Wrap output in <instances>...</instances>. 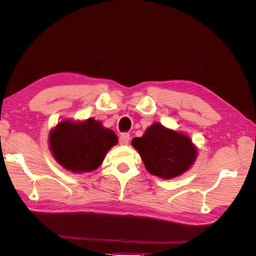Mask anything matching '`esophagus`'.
<instances>
[{"label": "esophagus", "instance_id": "1", "mask_svg": "<svg viewBox=\"0 0 256 256\" xmlns=\"http://www.w3.org/2000/svg\"><path fill=\"white\" fill-rule=\"evenodd\" d=\"M130 140V136L128 134H122L120 138V145H127Z\"/></svg>", "mask_w": 256, "mask_h": 256}]
</instances>
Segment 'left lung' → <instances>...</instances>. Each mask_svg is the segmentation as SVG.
<instances>
[{"mask_svg":"<svg viewBox=\"0 0 256 256\" xmlns=\"http://www.w3.org/2000/svg\"><path fill=\"white\" fill-rule=\"evenodd\" d=\"M131 145L140 154L147 172L162 180H173L189 171L198 154L187 134L160 122H154Z\"/></svg>","mask_w":256,"mask_h":256,"instance_id":"8db88e82","label":"left lung"}]
</instances>
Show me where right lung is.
I'll return each instance as SVG.
<instances>
[{"mask_svg": "<svg viewBox=\"0 0 256 256\" xmlns=\"http://www.w3.org/2000/svg\"><path fill=\"white\" fill-rule=\"evenodd\" d=\"M49 148L58 164L74 174L92 172L102 164L118 136L100 120L63 118L51 128Z\"/></svg>", "mask_w": 256, "mask_h": 256, "instance_id": "1", "label": "right lung"}]
</instances>
